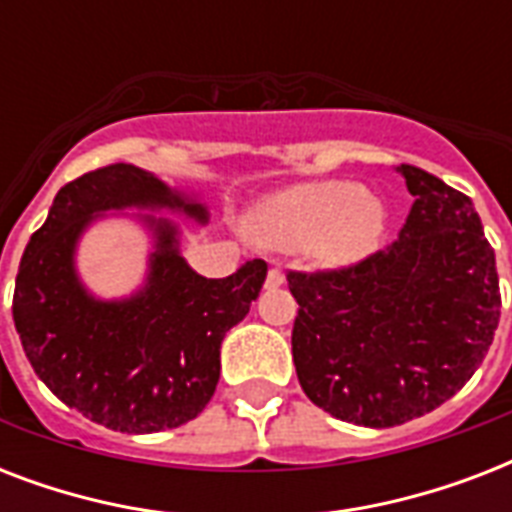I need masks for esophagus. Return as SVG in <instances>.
Wrapping results in <instances>:
<instances>
[{"instance_id":"34e87169","label":"esophagus","mask_w":512,"mask_h":512,"mask_svg":"<svg viewBox=\"0 0 512 512\" xmlns=\"http://www.w3.org/2000/svg\"><path fill=\"white\" fill-rule=\"evenodd\" d=\"M284 281H287L284 271H281V268H271V271H268V279H265V287H268V289H279L281 284H284Z\"/></svg>"}]
</instances>
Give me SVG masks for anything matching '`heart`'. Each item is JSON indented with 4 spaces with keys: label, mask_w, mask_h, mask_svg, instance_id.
<instances>
[{
    "label": "heart",
    "mask_w": 512,
    "mask_h": 512,
    "mask_svg": "<svg viewBox=\"0 0 512 512\" xmlns=\"http://www.w3.org/2000/svg\"><path fill=\"white\" fill-rule=\"evenodd\" d=\"M257 231L281 249L316 244L324 263H356L369 255L385 228V212L364 185L345 180L295 185L257 212Z\"/></svg>",
    "instance_id": "1"
}]
</instances>
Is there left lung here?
Segmentation results:
<instances>
[{"instance_id": "8db88e82", "label": "left lung", "mask_w": 512, "mask_h": 512, "mask_svg": "<svg viewBox=\"0 0 512 512\" xmlns=\"http://www.w3.org/2000/svg\"><path fill=\"white\" fill-rule=\"evenodd\" d=\"M398 172L414 196L398 239L358 263L287 271L297 380L324 412L364 428L449 401L500 324L494 249L470 196L412 164Z\"/></svg>"}]
</instances>
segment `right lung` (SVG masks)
Returning a JSON list of instances; mask_svg holds the SVG:
<instances>
[{
    "instance_id": "1",
    "label": "right lung",
    "mask_w": 512,
    "mask_h": 512,
    "mask_svg": "<svg viewBox=\"0 0 512 512\" xmlns=\"http://www.w3.org/2000/svg\"><path fill=\"white\" fill-rule=\"evenodd\" d=\"M172 207L204 220L151 172L111 164L58 191L20 257L12 319L36 377L87 420L122 433H159L199 417L220 380L225 332L249 313L268 276L247 260L225 279H204L177 255L175 228L159 225L146 292L98 303L74 276L76 236L95 212Z\"/></svg>"
}]
</instances>
